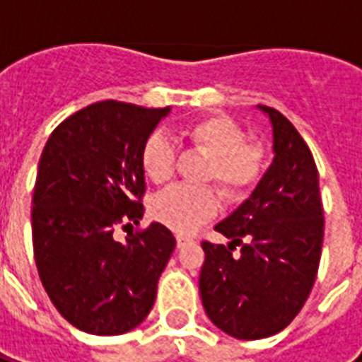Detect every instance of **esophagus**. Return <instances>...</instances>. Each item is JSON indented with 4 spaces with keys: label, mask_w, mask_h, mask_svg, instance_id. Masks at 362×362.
<instances>
[{
    "label": "esophagus",
    "mask_w": 362,
    "mask_h": 362,
    "mask_svg": "<svg viewBox=\"0 0 362 362\" xmlns=\"http://www.w3.org/2000/svg\"><path fill=\"white\" fill-rule=\"evenodd\" d=\"M193 238L189 237H184V235H176V246L178 247H184L186 244H192Z\"/></svg>",
    "instance_id": "esophagus-1"
}]
</instances>
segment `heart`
Wrapping results in <instances>:
<instances>
[{"instance_id": "b5f03b06", "label": "heart", "mask_w": 362, "mask_h": 362, "mask_svg": "<svg viewBox=\"0 0 362 362\" xmlns=\"http://www.w3.org/2000/svg\"><path fill=\"white\" fill-rule=\"evenodd\" d=\"M182 135L192 148L206 156L203 182L216 186L229 203L244 199L257 186L267 167L263 142L246 141L242 125L226 115H209L184 125ZM141 163L153 184H163L175 175V142L163 133H152L141 150ZM220 210L218 193L209 186H173L152 201L153 220L170 231L187 235L214 218Z\"/></svg>"}]
</instances>
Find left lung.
Wrapping results in <instances>:
<instances>
[{
	"label": "left lung",
	"instance_id": "1",
	"mask_svg": "<svg viewBox=\"0 0 362 362\" xmlns=\"http://www.w3.org/2000/svg\"><path fill=\"white\" fill-rule=\"evenodd\" d=\"M257 107L272 124L274 159L250 199L216 226L231 242H203L199 276L206 315L238 340L272 337L295 320L314 287L323 246L314 156L286 116Z\"/></svg>",
	"mask_w": 362,
	"mask_h": 362
}]
</instances>
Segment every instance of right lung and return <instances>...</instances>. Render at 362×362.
I'll return each mask as SVG.
<instances>
[{
    "mask_svg": "<svg viewBox=\"0 0 362 362\" xmlns=\"http://www.w3.org/2000/svg\"><path fill=\"white\" fill-rule=\"evenodd\" d=\"M169 110L88 105L52 131L39 159L31 199L39 278L59 314L90 334L116 337L144 321L176 246L158 221L125 244L112 238L116 226L142 220L141 150Z\"/></svg>",
    "mask_w": 362,
    "mask_h": 362,
    "instance_id": "right-lung-1",
    "label": "right lung"
}]
</instances>
